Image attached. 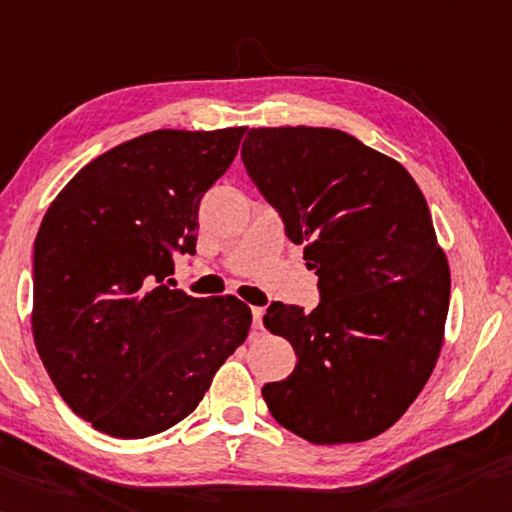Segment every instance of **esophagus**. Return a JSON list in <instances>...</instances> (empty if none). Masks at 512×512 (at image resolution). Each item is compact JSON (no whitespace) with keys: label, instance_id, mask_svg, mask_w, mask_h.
Wrapping results in <instances>:
<instances>
[{"label":"esophagus","instance_id":"1","mask_svg":"<svg viewBox=\"0 0 512 512\" xmlns=\"http://www.w3.org/2000/svg\"><path fill=\"white\" fill-rule=\"evenodd\" d=\"M263 315H265L263 308H258V306L251 308V317H254V328H263Z\"/></svg>","mask_w":512,"mask_h":512}]
</instances>
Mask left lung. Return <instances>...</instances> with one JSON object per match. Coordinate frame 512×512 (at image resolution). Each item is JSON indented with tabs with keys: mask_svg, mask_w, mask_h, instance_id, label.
<instances>
[{
	"mask_svg": "<svg viewBox=\"0 0 512 512\" xmlns=\"http://www.w3.org/2000/svg\"><path fill=\"white\" fill-rule=\"evenodd\" d=\"M242 164L319 276L312 312L263 317L297 353L263 387L272 416L317 445L360 443L405 414L432 375L450 308V265L405 166L333 128H254Z\"/></svg>",
	"mask_w": 512,
	"mask_h": 512,
	"instance_id": "1",
	"label": "left lung"
}]
</instances>
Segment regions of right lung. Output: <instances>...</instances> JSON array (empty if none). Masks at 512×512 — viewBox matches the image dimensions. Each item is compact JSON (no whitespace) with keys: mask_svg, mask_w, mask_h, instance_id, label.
Listing matches in <instances>:
<instances>
[{"mask_svg":"<svg viewBox=\"0 0 512 512\" xmlns=\"http://www.w3.org/2000/svg\"><path fill=\"white\" fill-rule=\"evenodd\" d=\"M247 128L155 130L80 168L33 249V339L62 400L114 438L166 432L245 342L247 303L170 288Z\"/></svg>","mask_w":512,"mask_h":512,"instance_id":"add662e5","label":"right lung"}]
</instances>
